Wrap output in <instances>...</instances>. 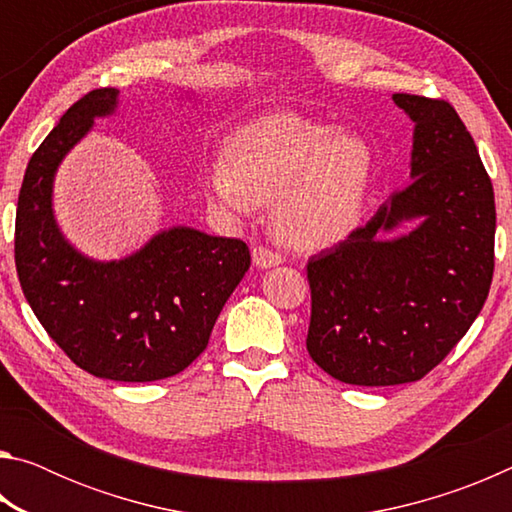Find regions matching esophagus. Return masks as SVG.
<instances>
[{
    "label": "esophagus",
    "mask_w": 512,
    "mask_h": 512,
    "mask_svg": "<svg viewBox=\"0 0 512 512\" xmlns=\"http://www.w3.org/2000/svg\"><path fill=\"white\" fill-rule=\"evenodd\" d=\"M253 262L259 268H273V266H280L284 262V257L280 253H273V250H268L264 246H255L253 248Z\"/></svg>",
    "instance_id": "esophagus-1"
}]
</instances>
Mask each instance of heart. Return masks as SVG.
Here are the masks:
<instances>
[{
  "instance_id": "1",
  "label": "heart",
  "mask_w": 512,
  "mask_h": 512,
  "mask_svg": "<svg viewBox=\"0 0 512 512\" xmlns=\"http://www.w3.org/2000/svg\"><path fill=\"white\" fill-rule=\"evenodd\" d=\"M370 146L298 115L248 124L228 144V164L205 171L214 203L235 214L275 201V228L296 248H325L357 228L372 183Z\"/></svg>"
}]
</instances>
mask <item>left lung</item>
Listing matches in <instances>:
<instances>
[{
    "instance_id": "1",
    "label": "left lung",
    "mask_w": 512,
    "mask_h": 512,
    "mask_svg": "<svg viewBox=\"0 0 512 512\" xmlns=\"http://www.w3.org/2000/svg\"><path fill=\"white\" fill-rule=\"evenodd\" d=\"M393 101L415 124L411 183L307 264L309 357L354 386L409 384L436 368L495 271V192L472 135L447 101Z\"/></svg>"
}]
</instances>
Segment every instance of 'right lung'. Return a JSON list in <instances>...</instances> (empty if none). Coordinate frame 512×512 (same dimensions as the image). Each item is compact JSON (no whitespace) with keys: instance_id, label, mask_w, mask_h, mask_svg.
Listing matches in <instances>:
<instances>
[{"instance_id":"obj_1","label":"right lung","mask_w":512,"mask_h":512,"mask_svg":"<svg viewBox=\"0 0 512 512\" xmlns=\"http://www.w3.org/2000/svg\"><path fill=\"white\" fill-rule=\"evenodd\" d=\"M117 106L115 88L88 92L31 155L17 198L15 266L33 314L76 366L101 379L155 381L183 372L207 348L250 250L187 225L110 262L69 244L54 216L56 171L94 119Z\"/></svg>"}]
</instances>
